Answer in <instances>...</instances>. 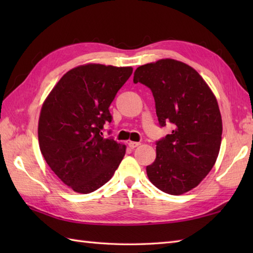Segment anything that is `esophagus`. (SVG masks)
Instances as JSON below:
<instances>
[{
  "mask_svg": "<svg viewBox=\"0 0 253 253\" xmlns=\"http://www.w3.org/2000/svg\"><path fill=\"white\" fill-rule=\"evenodd\" d=\"M128 146H129V148H131V149H135V148H137L138 146H140V142L129 141V142H128Z\"/></svg>",
  "mask_w": 253,
  "mask_h": 253,
  "instance_id": "obj_1",
  "label": "esophagus"
}]
</instances>
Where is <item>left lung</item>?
<instances>
[{
    "label": "left lung",
    "mask_w": 253,
    "mask_h": 253,
    "mask_svg": "<svg viewBox=\"0 0 253 253\" xmlns=\"http://www.w3.org/2000/svg\"><path fill=\"white\" fill-rule=\"evenodd\" d=\"M133 83L151 89L160 125L174 126L157 142V158L147 166L149 180L169 195L188 192L210 173L221 148L215 95L196 69L171 58L139 66Z\"/></svg>",
    "instance_id": "obj_1"
}]
</instances>
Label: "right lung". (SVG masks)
Wrapping results in <instances>:
<instances>
[{
    "mask_svg": "<svg viewBox=\"0 0 253 253\" xmlns=\"http://www.w3.org/2000/svg\"><path fill=\"white\" fill-rule=\"evenodd\" d=\"M132 67L85 64L58 80L41 107L38 139L45 162L64 184L90 193L109 181L126 146L104 139L109 107Z\"/></svg>",
    "mask_w": 253,
    "mask_h": 253,
    "instance_id": "add662e5",
    "label": "right lung"
}]
</instances>
